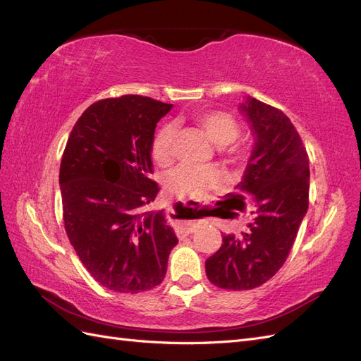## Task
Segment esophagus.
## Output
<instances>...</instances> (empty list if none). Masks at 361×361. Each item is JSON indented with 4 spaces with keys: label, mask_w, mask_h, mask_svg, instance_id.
<instances>
[{
    "label": "esophagus",
    "mask_w": 361,
    "mask_h": 361,
    "mask_svg": "<svg viewBox=\"0 0 361 361\" xmlns=\"http://www.w3.org/2000/svg\"><path fill=\"white\" fill-rule=\"evenodd\" d=\"M195 231V223H191V221H183L176 228V233L178 236H187L190 233H192Z\"/></svg>",
    "instance_id": "esophagus-1"
}]
</instances>
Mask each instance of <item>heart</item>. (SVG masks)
Masks as SVG:
<instances>
[{
	"mask_svg": "<svg viewBox=\"0 0 361 361\" xmlns=\"http://www.w3.org/2000/svg\"><path fill=\"white\" fill-rule=\"evenodd\" d=\"M197 123L206 135L218 147H226L236 140L239 126L236 120L224 113H204L197 116ZM176 125L167 122L161 125L152 143V154L159 164H167L173 155V140ZM226 174L215 166L202 164H180L167 176V191L170 195L183 200H199L204 194L223 187Z\"/></svg>",
	"mask_w": 361,
	"mask_h": 361,
	"instance_id": "1",
	"label": "heart"
}]
</instances>
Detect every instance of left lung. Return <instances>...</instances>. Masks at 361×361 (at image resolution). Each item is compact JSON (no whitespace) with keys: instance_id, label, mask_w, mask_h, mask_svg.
<instances>
[{"instance_id":"obj_1","label":"left lung","mask_w":361,"mask_h":361,"mask_svg":"<svg viewBox=\"0 0 361 361\" xmlns=\"http://www.w3.org/2000/svg\"><path fill=\"white\" fill-rule=\"evenodd\" d=\"M238 110L255 146L235 190L251 195L255 218L241 235H224L204 268L215 286L247 290L264 285L285 264L307 214L310 169L307 152L285 113L251 96H244Z\"/></svg>"}]
</instances>
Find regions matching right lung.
Wrapping results in <instances>:
<instances>
[{
  "label": "right lung",
  "mask_w": 361,
  "mask_h": 361,
  "mask_svg": "<svg viewBox=\"0 0 361 361\" xmlns=\"http://www.w3.org/2000/svg\"><path fill=\"white\" fill-rule=\"evenodd\" d=\"M173 108L137 94L97 101L75 123L60 166L64 228L90 276L120 293L154 289L178 236L150 179L152 143Z\"/></svg>",
  "instance_id": "add662e5"
}]
</instances>
